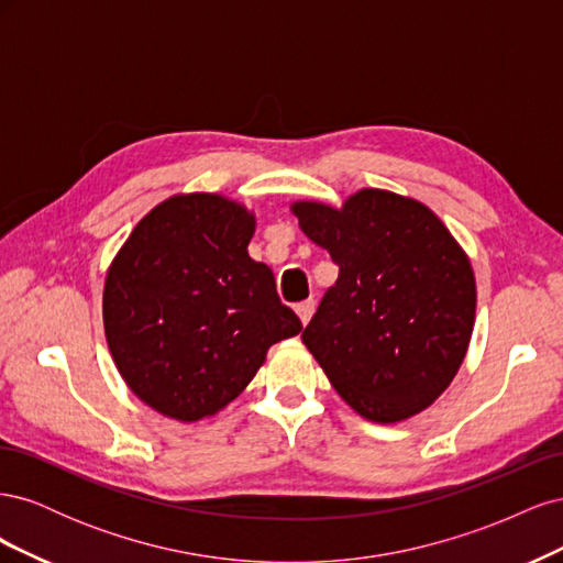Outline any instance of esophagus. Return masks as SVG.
I'll list each match as a JSON object with an SVG mask.
<instances>
[{
	"instance_id": "esophagus-1",
	"label": "esophagus",
	"mask_w": 563,
	"mask_h": 563,
	"mask_svg": "<svg viewBox=\"0 0 563 563\" xmlns=\"http://www.w3.org/2000/svg\"><path fill=\"white\" fill-rule=\"evenodd\" d=\"M314 310H317V302H314L312 298H310V300H302V302L296 305V312H298V317H300L302 323H308V321L312 319Z\"/></svg>"
}]
</instances>
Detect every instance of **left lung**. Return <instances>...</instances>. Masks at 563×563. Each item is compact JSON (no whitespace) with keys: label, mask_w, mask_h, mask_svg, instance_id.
Segmentation results:
<instances>
[{"label":"left lung","mask_w":563,"mask_h":563,"mask_svg":"<svg viewBox=\"0 0 563 563\" xmlns=\"http://www.w3.org/2000/svg\"><path fill=\"white\" fill-rule=\"evenodd\" d=\"M294 213L338 265L302 343L366 420L420 413L470 345L476 286L465 251L424 203L385 190L356 192L343 209L298 201Z\"/></svg>","instance_id":"1"}]
</instances>
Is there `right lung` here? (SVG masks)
I'll return each mask as SVG.
<instances>
[{
    "mask_svg": "<svg viewBox=\"0 0 563 563\" xmlns=\"http://www.w3.org/2000/svg\"><path fill=\"white\" fill-rule=\"evenodd\" d=\"M253 213L220 195L152 209L106 277L112 360L135 397L183 422L218 413L253 380L267 350L302 323L272 269L246 246Z\"/></svg>",
    "mask_w": 563,
    "mask_h": 563,
    "instance_id": "obj_1",
    "label": "right lung"
}]
</instances>
